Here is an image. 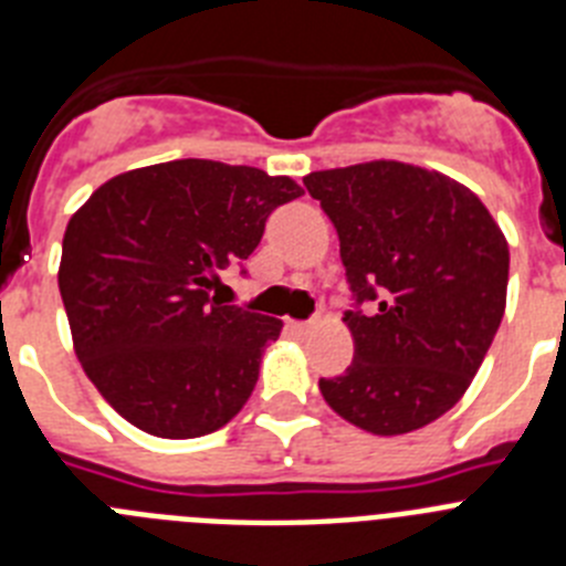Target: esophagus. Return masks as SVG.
I'll list each match as a JSON object with an SVG mask.
<instances>
[{
	"label": "esophagus",
	"instance_id": "34e87169",
	"mask_svg": "<svg viewBox=\"0 0 566 566\" xmlns=\"http://www.w3.org/2000/svg\"><path fill=\"white\" fill-rule=\"evenodd\" d=\"M289 328H292L294 334H306V332H312L314 323H303V319H289Z\"/></svg>",
	"mask_w": 566,
	"mask_h": 566
}]
</instances>
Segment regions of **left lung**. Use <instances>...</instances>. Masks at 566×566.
Segmentation results:
<instances>
[{
    "label": "left lung",
    "mask_w": 566,
    "mask_h": 566,
    "mask_svg": "<svg viewBox=\"0 0 566 566\" xmlns=\"http://www.w3.org/2000/svg\"><path fill=\"white\" fill-rule=\"evenodd\" d=\"M339 234L357 308L354 359L319 379L345 422L374 437L431 424L462 399L507 303L510 249L476 195L437 169L368 161L303 178ZM363 302H377L363 315Z\"/></svg>",
    "instance_id": "left-lung-1"
}]
</instances>
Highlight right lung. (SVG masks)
Returning a JSON list of instances; mask_svg holds the SVG:
<instances>
[{
	"instance_id": "right-lung-1",
	"label": "right lung",
	"mask_w": 566,
	"mask_h": 566,
	"mask_svg": "<svg viewBox=\"0 0 566 566\" xmlns=\"http://www.w3.org/2000/svg\"><path fill=\"white\" fill-rule=\"evenodd\" d=\"M300 195L289 175L181 158L115 175L70 218L59 292L73 348L129 424L195 439L247 405L283 323L212 292Z\"/></svg>"
}]
</instances>
